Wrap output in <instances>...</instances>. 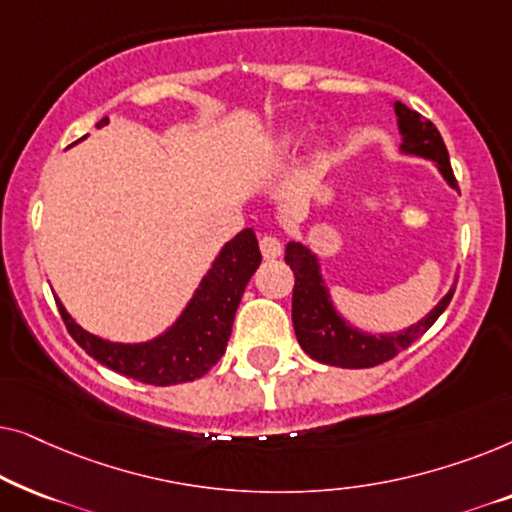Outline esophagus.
I'll use <instances>...</instances> for the list:
<instances>
[{
    "label": "esophagus",
    "instance_id": "34e87169",
    "mask_svg": "<svg viewBox=\"0 0 512 512\" xmlns=\"http://www.w3.org/2000/svg\"><path fill=\"white\" fill-rule=\"evenodd\" d=\"M258 244H261V254H263V258H277V256H282V242H279L275 235H263L261 240H258Z\"/></svg>",
    "mask_w": 512,
    "mask_h": 512
}]
</instances>
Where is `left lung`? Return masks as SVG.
I'll use <instances>...</instances> for the list:
<instances>
[{"instance_id": "8db88e82", "label": "left lung", "mask_w": 512, "mask_h": 512, "mask_svg": "<svg viewBox=\"0 0 512 512\" xmlns=\"http://www.w3.org/2000/svg\"><path fill=\"white\" fill-rule=\"evenodd\" d=\"M394 111L398 116V132L403 137L401 151L410 153V156L433 160L447 184L459 191V184L454 179L450 165V156H447L445 142L436 125L401 102H394ZM284 261L291 265L293 277H296V284H293L291 319L300 347L314 361L338 368H373L394 359L398 352L408 349L412 342L429 331L433 321L450 305L454 286H457L452 284V289L445 293L443 300L424 319H419L417 324L408 326L405 331L370 335L349 326L340 317V312L331 303V293H328V286L324 284V277H321L319 258L305 244H286Z\"/></svg>"}]
</instances>
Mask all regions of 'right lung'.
<instances>
[{
  "instance_id": "right-lung-1",
  "label": "right lung",
  "mask_w": 512,
  "mask_h": 512,
  "mask_svg": "<svg viewBox=\"0 0 512 512\" xmlns=\"http://www.w3.org/2000/svg\"><path fill=\"white\" fill-rule=\"evenodd\" d=\"M102 118L97 128L107 125ZM261 265V251L254 230L244 228L214 258L181 317L163 335L139 345L109 342L83 331L58 303L60 317L79 347L116 373L153 387L193 382L207 373L226 352L233 319L251 275Z\"/></svg>"
}]
</instances>
